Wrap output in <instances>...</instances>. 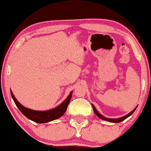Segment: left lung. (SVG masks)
<instances>
[{"mask_svg": "<svg viewBox=\"0 0 151 151\" xmlns=\"http://www.w3.org/2000/svg\"><path fill=\"white\" fill-rule=\"evenodd\" d=\"M92 108H93V110H94V113H95V114L97 115V116L100 119H101V120H106V121H108V122H115V123H116V122H117V123H118V122H122V121H123V120H125L126 118H127L128 117H129L130 115L132 114V113L135 111L136 109H137V107H136L135 109H134L132 111H131V112H130L129 113H128L127 115H124V116L122 117V118H116V119H115V118H106V117L103 116V115H102L101 114H100V113H99L97 111H96V109H95V107H94V106L93 105V104H92Z\"/></svg>", "mask_w": 151, "mask_h": 151, "instance_id": "obj_1", "label": "left lung"}]
</instances>
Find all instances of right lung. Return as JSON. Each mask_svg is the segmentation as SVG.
I'll return each mask as SVG.
<instances>
[{"label": "right lung", "instance_id": "obj_1", "mask_svg": "<svg viewBox=\"0 0 151 151\" xmlns=\"http://www.w3.org/2000/svg\"><path fill=\"white\" fill-rule=\"evenodd\" d=\"M11 96L14 100V103H15L16 106H17L21 112L29 118V120L33 121V122H36V123H45V122H50V121L55 120L56 119H58L60 117L62 116L66 112L67 107H68V104L70 101V99L72 96V92L70 93L69 95L68 96L66 99L61 103L60 105L58 106L57 107L55 108V109L48 110V111H35V110H32L30 109H27V108L24 107L22 106L21 104L19 102L17 99L14 97V94L12 91L10 90Z\"/></svg>", "mask_w": 151, "mask_h": 151}]
</instances>
